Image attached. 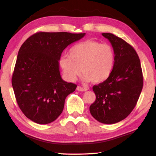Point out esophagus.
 <instances>
[{"instance_id":"34e87169","label":"esophagus","mask_w":156,"mask_h":156,"mask_svg":"<svg viewBox=\"0 0 156 156\" xmlns=\"http://www.w3.org/2000/svg\"><path fill=\"white\" fill-rule=\"evenodd\" d=\"M76 89H77V91H79V92H86V91L88 90V89L86 88V87H80V86H78Z\"/></svg>"}]
</instances>
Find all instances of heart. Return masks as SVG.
<instances>
[{"instance_id": "b5f03b06", "label": "heart", "mask_w": 156, "mask_h": 156, "mask_svg": "<svg viewBox=\"0 0 156 156\" xmlns=\"http://www.w3.org/2000/svg\"><path fill=\"white\" fill-rule=\"evenodd\" d=\"M69 56H62L58 61L64 78L69 81H74L82 71L83 81L102 83L110 76L115 62L112 46L95 40L75 44L69 49Z\"/></svg>"}]
</instances>
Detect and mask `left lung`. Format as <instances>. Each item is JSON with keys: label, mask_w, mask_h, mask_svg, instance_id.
<instances>
[{"label": "left lung", "mask_w": 156, "mask_h": 156, "mask_svg": "<svg viewBox=\"0 0 156 156\" xmlns=\"http://www.w3.org/2000/svg\"><path fill=\"white\" fill-rule=\"evenodd\" d=\"M108 39L115 53L110 76L93 87L96 100L89 107L91 114L103 124H114L128 117L136 105L143 87L142 70L138 54L130 44L110 33Z\"/></svg>", "instance_id": "left-lung-1"}]
</instances>
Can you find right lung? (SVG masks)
<instances>
[{"instance_id": "1", "label": "right lung", "mask_w": 156, "mask_h": 156, "mask_svg": "<svg viewBox=\"0 0 156 156\" xmlns=\"http://www.w3.org/2000/svg\"><path fill=\"white\" fill-rule=\"evenodd\" d=\"M85 33L38 32L20 48L12 78L17 104L27 118L37 124H48L63 112L64 101L77 86L60 75L58 61L69 44Z\"/></svg>"}]
</instances>
